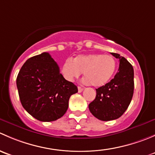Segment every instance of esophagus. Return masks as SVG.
I'll return each mask as SVG.
<instances>
[{
    "label": "esophagus",
    "mask_w": 155,
    "mask_h": 155,
    "mask_svg": "<svg viewBox=\"0 0 155 155\" xmlns=\"http://www.w3.org/2000/svg\"><path fill=\"white\" fill-rule=\"evenodd\" d=\"M82 91H83V87H80V86L78 87V91H79V92H82Z\"/></svg>",
    "instance_id": "obj_1"
}]
</instances>
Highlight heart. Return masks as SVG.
I'll return each instance as SVG.
<instances>
[{"instance_id":"heart-1","label":"heart","mask_w":155,"mask_h":155,"mask_svg":"<svg viewBox=\"0 0 155 155\" xmlns=\"http://www.w3.org/2000/svg\"><path fill=\"white\" fill-rule=\"evenodd\" d=\"M116 61L109 54H80L71 59H67L62 65L61 71L67 80L72 82L79 77L83 72L84 82L92 86L101 87L107 84L116 70Z\"/></svg>"}]
</instances>
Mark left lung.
Returning a JSON list of instances; mask_svg holds the SVG:
<instances>
[{
  "mask_svg": "<svg viewBox=\"0 0 155 155\" xmlns=\"http://www.w3.org/2000/svg\"><path fill=\"white\" fill-rule=\"evenodd\" d=\"M119 59L118 71L105 85L96 89L95 99L88 105L92 115L101 121L120 118L129 107L134 94V68L128 61L117 53H111Z\"/></svg>",
  "mask_w": 155,
  "mask_h": 155,
  "instance_id": "1",
  "label": "left lung"
}]
</instances>
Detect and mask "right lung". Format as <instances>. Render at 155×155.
Wrapping results in <instances>:
<instances>
[{
    "instance_id": "right-lung-1",
    "label": "right lung",
    "mask_w": 155,
    "mask_h": 155,
    "mask_svg": "<svg viewBox=\"0 0 155 155\" xmlns=\"http://www.w3.org/2000/svg\"><path fill=\"white\" fill-rule=\"evenodd\" d=\"M16 85L22 107L40 121L61 118L68 110L70 96L78 92L77 87L64 78L48 52L26 61L17 76Z\"/></svg>"
}]
</instances>
